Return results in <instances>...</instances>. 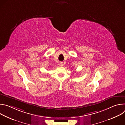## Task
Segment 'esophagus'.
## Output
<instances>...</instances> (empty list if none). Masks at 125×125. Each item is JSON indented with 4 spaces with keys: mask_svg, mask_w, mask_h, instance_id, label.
<instances>
[{
    "mask_svg": "<svg viewBox=\"0 0 125 125\" xmlns=\"http://www.w3.org/2000/svg\"><path fill=\"white\" fill-rule=\"evenodd\" d=\"M63 65H64L63 62H61L60 63V66L61 67H62Z\"/></svg>",
    "mask_w": 125,
    "mask_h": 125,
    "instance_id": "obj_1",
    "label": "esophagus"
}]
</instances>
